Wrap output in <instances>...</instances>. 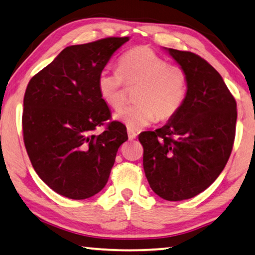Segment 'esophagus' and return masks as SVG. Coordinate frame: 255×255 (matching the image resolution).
Returning <instances> with one entry per match:
<instances>
[{"label":"esophagus","instance_id":"1","mask_svg":"<svg viewBox=\"0 0 255 255\" xmlns=\"http://www.w3.org/2000/svg\"><path fill=\"white\" fill-rule=\"evenodd\" d=\"M128 137H129V139H135L137 137L136 131L132 130V129H128Z\"/></svg>","mask_w":255,"mask_h":255}]
</instances>
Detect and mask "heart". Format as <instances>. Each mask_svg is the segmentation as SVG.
<instances>
[{"label": "heart", "instance_id": "b5f03b06", "mask_svg": "<svg viewBox=\"0 0 255 255\" xmlns=\"http://www.w3.org/2000/svg\"><path fill=\"white\" fill-rule=\"evenodd\" d=\"M124 82H140L135 93L136 103L119 109L115 118L130 129H140L159 120H169L178 113L187 98L188 79L180 67L148 46H137L119 58L118 70L102 69L96 88L106 104L117 109L124 99Z\"/></svg>", "mask_w": 255, "mask_h": 255}]
</instances>
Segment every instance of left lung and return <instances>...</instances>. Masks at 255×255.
Instances as JSON below:
<instances>
[{
    "mask_svg": "<svg viewBox=\"0 0 255 255\" xmlns=\"http://www.w3.org/2000/svg\"><path fill=\"white\" fill-rule=\"evenodd\" d=\"M188 79L184 107L165 126L138 136L145 176L167 201L196 196L215 181L232 153L236 101L215 68L195 53L168 48Z\"/></svg>",
    "mask_w": 255,
    "mask_h": 255,
    "instance_id": "8db88e82",
    "label": "left lung"
}]
</instances>
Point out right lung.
<instances>
[{
	"mask_svg": "<svg viewBox=\"0 0 255 255\" xmlns=\"http://www.w3.org/2000/svg\"><path fill=\"white\" fill-rule=\"evenodd\" d=\"M129 37H107L68 46L29 80L22 131L39 178L60 195L88 199L108 183L127 129L111 121L96 88L99 72ZM106 127L96 134V129Z\"/></svg>",
	"mask_w": 255,
	"mask_h": 255,
	"instance_id": "add662e5",
	"label": "right lung"
}]
</instances>
